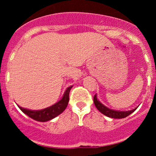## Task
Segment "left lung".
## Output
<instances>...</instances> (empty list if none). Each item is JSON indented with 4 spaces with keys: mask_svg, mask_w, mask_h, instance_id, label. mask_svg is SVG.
I'll use <instances>...</instances> for the list:
<instances>
[{
    "mask_svg": "<svg viewBox=\"0 0 156 156\" xmlns=\"http://www.w3.org/2000/svg\"><path fill=\"white\" fill-rule=\"evenodd\" d=\"M94 105L96 106V108H98V110L100 112L102 113L104 115L107 116V117H111V118H114V119H122V118H125L128 116H129L130 114H132L134 111L136 110L137 107L136 108H133V110L130 111H116L113 110V109H111L106 107L104 105L103 103H101L100 102L99 100L98 99V97H97V94L94 96Z\"/></svg>",
    "mask_w": 156,
    "mask_h": 156,
    "instance_id": "8db88e82",
    "label": "left lung"
}]
</instances>
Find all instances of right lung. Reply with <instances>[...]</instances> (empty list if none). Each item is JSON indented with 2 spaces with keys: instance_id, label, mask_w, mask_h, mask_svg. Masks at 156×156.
I'll return each mask as SVG.
<instances>
[{
  "instance_id": "1",
  "label": "right lung",
  "mask_w": 156,
  "mask_h": 156,
  "mask_svg": "<svg viewBox=\"0 0 156 156\" xmlns=\"http://www.w3.org/2000/svg\"><path fill=\"white\" fill-rule=\"evenodd\" d=\"M72 87L73 86L68 87L64 92L62 99L57 103H55V104L52 105L51 106L48 107V108L41 109V110H30V109L23 108L18 105H17V106L24 114H26L27 116H28L34 120L39 122H47L51 120L53 118L56 117L57 116L62 114L67 108L68 102H69V91L72 89Z\"/></svg>"
}]
</instances>
